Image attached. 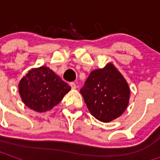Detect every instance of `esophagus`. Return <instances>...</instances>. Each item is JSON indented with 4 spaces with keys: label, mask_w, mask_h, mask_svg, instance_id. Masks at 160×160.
Masks as SVG:
<instances>
[{
    "label": "esophagus",
    "mask_w": 160,
    "mask_h": 160,
    "mask_svg": "<svg viewBox=\"0 0 160 160\" xmlns=\"http://www.w3.org/2000/svg\"><path fill=\"white\" fill-rule=\"evenodd\" d=\"M70 87H71L72 89H76L77 86H76V84L74 83V82H71V83H70Z\"/></svg>",
    "instance_id": "esophagus-1"
}]
</instances>
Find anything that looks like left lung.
Returning a JSON list of instances; mask_svg holds the SVG:
<instances>
[{
    "label": "left lung",
    "instance_id": "1",
    "mask_svg": "<svg viewBox=\"0 0 160 160\" xmlns=\"http://www.w3.org/2000/svg\"><path fill=\"white\" fill-rule=\"evenodd\" d=\"M80 92L91 114L104 122L123 113L130 93L125 79L111 63L91 72Z\"/></svg>",
    "mask_w": 160,
    "mask_h": 160
}]
</instances>
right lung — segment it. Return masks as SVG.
Segmentation results:
<instances>
[{
	"mask_svg": "<svg viewBox=\"0 0 160 160\" xmlns=\"http://www.w3.org/2000/svg\"><path fill=\"white\" fill-rule=\"evenodd\" d=\"M71 87L49 68L32 69L19 84L20 97L26 106L38 112L51 110Z\"/></svg>",
	"mask_w": 160,
	"mask_h": 160,
	"instance_id": "right-lung-1",
	"label": "right lung"
}]
</instances>
